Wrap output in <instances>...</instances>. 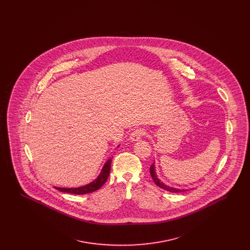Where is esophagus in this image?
Listing matches in <instances>:
<instances>
[{
	"mask_svg": "<svg viewBox=\"0 0 250 250\" xmlns=\"http://www.w3.org/2000/svg\"><path fill=\"white\" fill-rule=\"evenodd\" d=\"M145 135V131L143 129H136L131 133L130 140L133 142H138L142 139V137Z\"/></svg>",
	"mask_w": 250,
	"mask_h": 250,
	"instance_id": "esophagus-1",
	"label": "esophagus"
}]
</instances>
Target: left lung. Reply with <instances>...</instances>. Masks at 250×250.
Listing matches in <instances>:
<instances>
[{
  "instance_id": "1",
  "label": "left lung",
  "mask_w": 250,
  "mask_h": 250,
  "mask_svg": "<svg viewBox=\"0 0 250 250\" xmlns=\"http://www.w3.org/2000/svg\"><path fill=\"white\" fill-rule=\"evenodd\" d=\"M150 173H151V176L154 180V182L155 183V185L161 188H163L164 190L169 191V192H173V193H179V192H183V191H188L187 189H179V188H171V187H168L165 184H163L159 179L157 178V175L155 173V163L152 164V166L150 167Z\"/></svg>"
}]
</instances>
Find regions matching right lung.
<instances>
[{
	"label": "right lung",
	"mask_w": 250,
	"mask_h": 250,
	"mask_svg": "<svg viewBox=\"0 0 250 250\" xmlns=\"http://www.w3.org/2000/svg\"><path fill=\"white\" fill-rule=\"evenodd\" d=\"M110 165H111V158L107 159V162L103 166V168L101 169V172L98 175V177L94 180L92 183H90L86 186L75 188H55L59 191H62V192L71 193V194H76V195H83V194L95 192V191L98 190L106 183L107 177L109 175Z\"/></svg>",
	"instance_id": "right-lung-1"
}]
</instances>
